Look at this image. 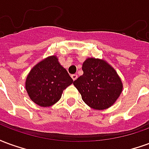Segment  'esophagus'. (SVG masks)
<instances>
[{
  "label": "esophagus",
  "mask_w": 149,
  "mask_h": 149,
  "mask_svg": "<svg viewBox=\"0 0 149 149\" xmlns=\"http://www.w3.org/2000/svg\"><path fill=\"white\" fill-rule=\"evenodd\" d=\"M71 77L72 78V80H73V81H76V80H77V77H78V76L77 74H72L71 76Z\"/></svg>",
  "instance_id": "obj_1"
}]
</instances>
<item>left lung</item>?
<instances>
[{"mask_svg":"<svg viewBox=\"0 0 149 149\" xmlns=\"http://www.w3.org/2000/svg\"><path fill=\"white\" fill-rule=\"evenodd\" d=\"M84 73L73 84L84 103L94 109L103 110L115 103L123 89L120 78L105 61L88 58L83 63Z\"/></svg>","mask_w":149,"mask_h":149,"instance_id":"8db88e82","label":"left lung"}]
</instances>
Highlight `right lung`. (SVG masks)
Masks as SVG:
<instances>
[{"instance_id": "1", "label": "right lung", "mask_w": 149, "mask_h": 149, "mask_svg": "<svg viewBox=\"0 0 149 149\" xmlns=\"http://www.w3.org/2000/svg\"><path fill=\"white\" fill-rule=\"evenodd\" d=\"M72 82L57 57L51 56L31 69L26 78L25 88L34 103L41 107H49L61 99L63 91Z\"/></svg>"}]
</instances>
